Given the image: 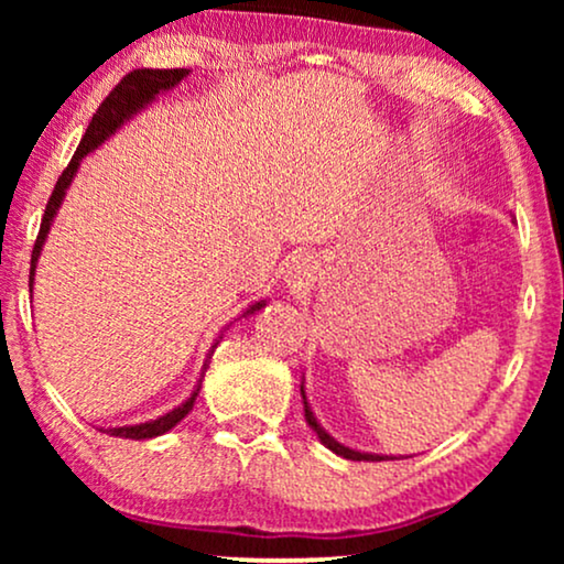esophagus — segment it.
<instances>
[{"label": "esophagus", "mask_w": 564, "mask_h": 564, "mask_svg": "<svg viewBox=\"0 0 564 564\" xmlns=\"http://www.w3.org/2000/svg\"><path fill=\"white\" fill-rule=\"evenodd\" d=\"M305 272H307V267L303 264V261H297V264L292 267V274H295V280H303Z\"/></svg>", "instance_id": "1"}]
</instances>
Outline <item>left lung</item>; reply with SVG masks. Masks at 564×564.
Segmentation results:
<instances>
[{"mask_svg": "<svg viewBox=\"0 0 564 564\" xmlns=\"http://www.w3.org/2000/svg\"><path fill=\"white\" fill-rule=\"evenodd\" d=\"M300 395H303V403H305V421H307V426H311L313 431H315V436L321 438V444L326 446V449H330L334 454H338V457H344V459H354V462H380V459H390V457H384V454H369V452H357V449H349V446H344V444H338L334 436L328 434L326 429L321 426L318 423V419H315V413H313V408H311V403H307V395H305V382L300 384Z\"/></svg>", "mask_w": 564, "mask_h": 564, "instance_id": "left-lung-1", "label": "left lung"}]
</instances>
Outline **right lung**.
<instances>
[{
	"mask_svg": "<svg viewBox=\"0 0 564 564\" xmlns=\"http://www.w3.org/2000/svg\"><path fill=\"white\" fill-rule=\"evenodd\" d=\"M189 76V68H135V72H130L128 76H122V82L115 87L110 95L102 105H99V110L95 112V118H91L87 133H84L79 149H76L74 159L68 161V166L64 169V174L58 176L56 187H53V195L48 199V205H45V213H43V223H41V230H37V238H35V246H33V257H30V292H33V282H35V267H37V259H41V251H43V243L45 238H48V230L53 226V218H56L61 203H64L66 197V189L72 187L76 172H79L82 166V159L89 156L91 151L99 149L107 138L118 133V130L126 126L128 120H133L138 112H143L145 107H149L153 99L159 95H164V91L174 89L176 84L182 79H187ZM267 305V300H259V303H253L246 307V315H253L259 313L261 307ZM223 338V334H220ZM218 341L213 344L210 354H207L205 365H203V375H199V380L195 384V390H192V395L180 403L172 411L159 415V419L153 421H145V423H135V426H118V429H99L105 431V434L110 436H122V438H135V442H141V438H153V436H161L166 434V431H172L176 423H180L184 415L192 411V405H195L197 400V392H199V384H203V377L207 372V365H210L213 359V351Z\"/></svg>",
	"mask_w": 564,
	"mask_h": 564,
	"instance_id": "right-lung-1",
	"label": "right lung"
}]
</instances>
